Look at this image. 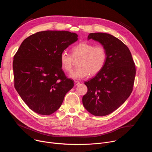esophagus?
I'll return each instance as SVG.
<instances>
[{
  "mask_svg": "<svg viewBox=\"0 0 152 152\" xmlns=\"http://www.w3.org/2000/svg\"><path fill=\"white\" fill-rule=\"evenodd\" d=\"M80 84V82H79V81H75V86H77V85H79Z\"/></svg>",
  "mask_w": 152,
  "mask_h": 152,
  "instance_id": "esophagus-1",
  "label": "esophagus"
}]
</instances>
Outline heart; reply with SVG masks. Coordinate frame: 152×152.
<instances>
[{
    "label": "heart",
    "instance_id": "1",
    "mask_svg": "<svg viewBox=\"0 0 152 152\" xmlns=\"http://www.w3.org/2000/svg\"><path fill=\"white\" fill-rule=\"evenodd\" d=\"M72 55L63 51L59 57L62 69L69 72L72 70L75 60H79V67L73 70L69 76L75 80H80L90 75L94 76L101 72L106 62L107 54L101 45L94 46L89 42H82L74 46Z\"/></svg>",
    "mask_w": 152,
    "mask_h": 152
}]
</instances>
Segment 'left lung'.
<instances>
[{"label": "left lung", "instance_id": "1", "mask_svg": "<svg viewBox=\"0 0 152 152\" xmlns=\"http://www.w3.org/2000/svg\"><path fill=\"white\" fill-rule=\"evenodd\" d=\"M90 39L104 48L107 59L101 72L85 82L88 91L82 103L91 114L104 116L118 109L131 95L136 74L135 63L129 48L114 36L91 33L88 36Z\"/></svg>", "mask_w": 152, "mask_h": 152}]
</instances>
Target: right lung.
<instances>
[{
	"label": "right lung",
	"instance_id": "right-lung-1",
	"mask_svg": "<svg viewBox=\"0 0 152 152\" xmlns=\"http://www.w3.org/2000/svg\"><path fill=\"white\" fill-rule=\"evenodd\" d=\"M66 31H45L26 38L14 56V86L34 112L48 115L56 111L74 86L61 66V53L77 40Z\"/></svg>",
	"mask_w": 152,
	"mask_h": 152
}]
</instances>
